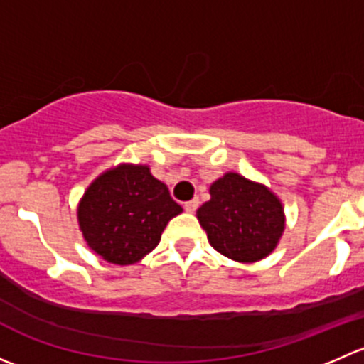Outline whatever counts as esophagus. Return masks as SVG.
Listing matches in <instances>:
<instances>
[{"instance_id":"obj_1","label":"esophagus","mask_w":364,"mask_h":364,"mask_svg":"<svg viewBox=\"0 0 364 364\" xmlns=\"http://www.w3.org/2000/svg\"><path fill=\"white\" fill-rule=\"evenodd\" d=\"M199 199H192V200H188V203H185V209L188 213H196L197 211V208H199Z\"/></svg>"}]
</instances>
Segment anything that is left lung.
<instances>
[{"label": "left lung", "instance_id": "8db88e82", "mask_svg": "<svg viewBox=\"0 0 364 364\" xmlns=\"http://www.w3.org/2000/svg\"><path fill=\"white\" fill-rule=\"evenodd\" d=\"M209 193L197 218L216 252L237 262H255L274 250L285 227L277 196L236 172L213 183Z\"/></svg>", "mask_w": 364, "mask_h": 364}]
</instances>
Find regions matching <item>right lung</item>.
Masks as SVG:
<instances>
[{
  "label": "right lung",
  "instance_id": "1",
  "mask_svg": "<svg viewBox=\"0 0 364 364\" xmlns=\"http://www.w3.org/2000/svg\"><path fill=\"white\" fill-rule=\"evenodd\" d=\"M181 211L148 167L121 165L95 179L77 216L87 245L109 262L127 266L151 252Z\"/></svg>",
  "mask_w": 364,
  "mask_h": 364
}]
</instances>
